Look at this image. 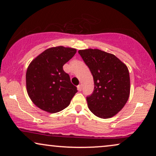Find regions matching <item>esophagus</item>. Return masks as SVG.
Listing matches in <instances>:
<instances>
[{"instance_id":"1","label":"esophagus","mask_w":156,"mask_h":156,"mask_svg":"<svg viewBox=\"0 0 156 156\" xmlns=\"http://www.w3.org/2000/svg\"><path fill=\"white\" fill-rule=\"evenodd\" d=\"M77 89H78V90L79 91H82V85H81V84H79L78 85V86H77Z\"/></svg>"}]
</instances>
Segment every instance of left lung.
I'll return each mask as SVG.
<instances>
[{
    "mask_svg": "<svg viewBox=\"0 0 156 156\" xmlns=\"http://www.w3.org/2000/svg\"><path fill=\"white\" fill-rule=\"evenodd\" d=\"M88 66L94 89L87 97L89 110L101 119L114 116L122 109L130 94L129 72L114 55L98 49L78 51Z\"/></svg>",
    "mask_w": 156,
    "mask_h": 156,
    "instance_id": "obj_1",
    "label": "left lung"
}]
</instances>
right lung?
<instances>
[{"label": "right lung", "mask_w": 156, "mask_h": 156, "mask_svg": "<svg viewBox=\"0 0 156 156\" xmlns=\"http://www.w3.org/2000/svg\"><path fill=\"white\" fill-rule=\"evenodd\" d=\"M76 50L63 46L47 49L33 59L26 72V88L32 101L40 109L57 113L69 105L76 87L63 65Z\"/></svg>", "instance_id": "1"}]
</instances>
